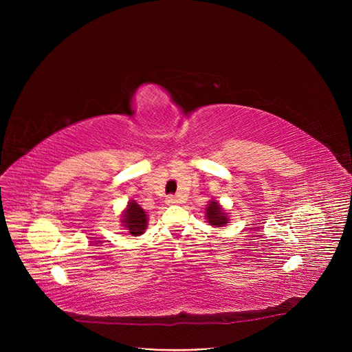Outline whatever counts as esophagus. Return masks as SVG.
<instances>
[{"mask_svg": "<svg viewBox=\"0 0 352 352\" xmlns=\"http://www.w3.org/2000/svg\"><path fill=\"white\" fill-rule=\"evenodd\" d=\"M166 202H168V204H178L179 202V199H178V197L177 195H168V198H166Z\"/></svg>", "mask_w": 352, "mask_h": 352, "instance_id": "obj_1", "label": "esophagus"}]
</instances>
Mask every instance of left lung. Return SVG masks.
I'll return each instance as SVG.
<instances>
[{"mask_svg":"<svg viewBox=\"0 0 352 352\" xmlns=\"http://www.w3.org/2000/svg\"><path fill=\"white\" fill-rule=\"evenodd\" d=\"M207 219H208V223L211 226H215V227H223L224 224H227V221H228L226 212L221 210V207H219L217 201H211L208 204V207H207Z\"/></svg>","mask_w":352,"mask_h":352,"instance_id":"left-lung-1","label":"left lung"}]
</instances>
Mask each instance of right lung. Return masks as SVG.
<instances>
[{"label": "right lung", "mask_w": 352, "mask_h": 352, "mask_svg": "<svg viewBox=\"0 0 352 352\" xmlns=\"http://www.w3.org/2000/svg\"><path fill=\"white\" fill-rule=\"evenodd\" d=\"M124 227L129 231V234L137 236L141 235L146 228V214L145 211L137 204L135 201H131L128 204V208L124 211L122 215Z\"/></svg>", "instance_id": "add662e5"}]
</instances>
